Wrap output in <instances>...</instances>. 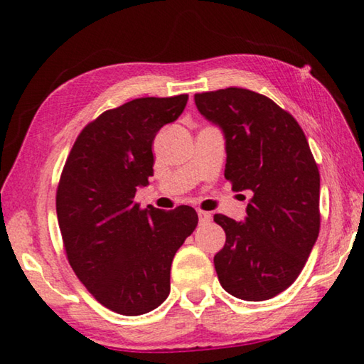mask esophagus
<instances>
[{
    "instance_id": "1",
    "label": "esophagus",
    "mask_w": 364,
    "mask_h": 364,
    "mask_svg": "<svg viewBox=\"0 0 364 364\" xmlns=\"http://www.w3.org/2000/svg\"><path fill=\"white\" fill-rule=\"evenodd\" d=\"M197 215H199V223L200 225L208 223V221H210V218H212V215L208 212H204V210H199V212H197Z\"/></svg>"
}]
</instances>
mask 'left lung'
<instances>
[{
    "label": "left lung",
    "instance_id": "left-lung-1",
    "mask_svg": "<svg viewBox=\"0 0 364 364\" xmlns=\"http://www.w3.org/2000/svg\"><path fill=\"white\" fill-rule=\"evenodd\" d=\"M194 101L225 133L232 191H252L244 223L213 217L226 232L213 258L220 284L237 299L268 300L297 279L318 239L315 157L297 120L267 96L231 86L197 93Z\"/></svg>",
    "mask_w": 364,
    "mask_h": 364
}]
</instances>
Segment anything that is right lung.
Returning <instances> with one entry per match:
<instances>
[{
  "label": "right lung",
  "mask_w": 364,
  "mask_h": 364,
  "mask_svg": "<svg viewBox=\"0 0 364 364\" xmlns=\"http://www.w3.org/2000/svg\"><path fill=\"white\" fill-rule=\"evenodd\" d=\"M186 102L188 95L138 97L106 110L80 132L60 173L56 212L67 260L119 315H144L168 297L171 262L199 221L189 205L134 202L154 175V138Z\"/></svg>",
  "instance_id": "right-lung-1"
}]
</instances>
